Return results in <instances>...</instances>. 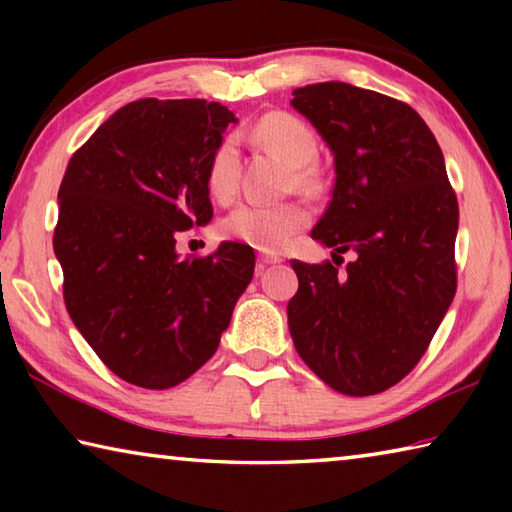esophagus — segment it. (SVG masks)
Returning <instances> with one entry per match:
<instances>
[{
  "label": "esophagus",
  "mask_w": 512,
  "mask_h": 512,
  "mask_svg": "<svg viewBox=\"0 0 512 512\" xmlns=\"http://www.w3.org/2000/svg\"><path fill=\"white\" fill-rule=\"evenodd\" d=\"M280 262H282L280 255H273V253H262V255H259V264H262V266L280 264Z\"/></svg>",
  "instance_id": "34e87169"
}]
</instances>
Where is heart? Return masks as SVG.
<instances>
[{
	"mask_svg": "<svg viewBox=\"0 0 512 512\" xmlns=\"http://www.w3.org/2000/svg\"><path fill=\"white\" fill-rule=\"evenodd\" d=\"M248 140L257 144L259 149L271 151L291 164L293 185L300 192L314 194L320 189V176L311 162L318 155L316 133L311 131L307 121H302L289 112H266L259 117L248 131ZM207 189L216 201H230L239 189V153L232 140H223L207 162ZM311 214L300 203H282V205H259L244 203L228 214L223 221L225 235L244 241L257 250H282L289 244L298 230L305 228Z\"/></svg>",
	"mask_w": 512,
	"mask_h": 512,
	"instance_id": "1",
	"label": "heart"
}]
</instances>
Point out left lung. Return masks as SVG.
Masks as SVG:
<instances>
[{"label":"left lung","instance_id":"obj_1","mask_svg":"<svg viewBox=\"0 0 512 512\" xmlns=\"http://www.w3.org/2000/svg\"><path fill=\"white\" fill-rule=\"evenodd\" d=\"M334 155L336 183L311 237L357 259H293L289 332L302 361L343 395L386 391L427 352L456 293L458 201L443 151L406 103L327 81L293 90Z\"/></svg>","mask_w":512,"mask_h":512}]
</instances>
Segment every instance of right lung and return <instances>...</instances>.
Instances as JSON below:
<instances>
[{
	"label": "right lung",
	"mask_w": 512,
	"mask_h": 512,
	"mask_svg": "<svg viewBox=\"0 0 512 512\" xmlns=\"http://www.w3.org/2000/svg\"><path fill=\"white\" fill-rule=\"evenodd\" d=\"M237 124L205 99H140L72 155L58 189L54 253L65 307L97 357L128 384L164 391L219 348L253 280L255 253L223 241L183 259L176 235L212 221L207 162Z\"/></svg>",
	"instance_id": "1"
}]
</instances>
